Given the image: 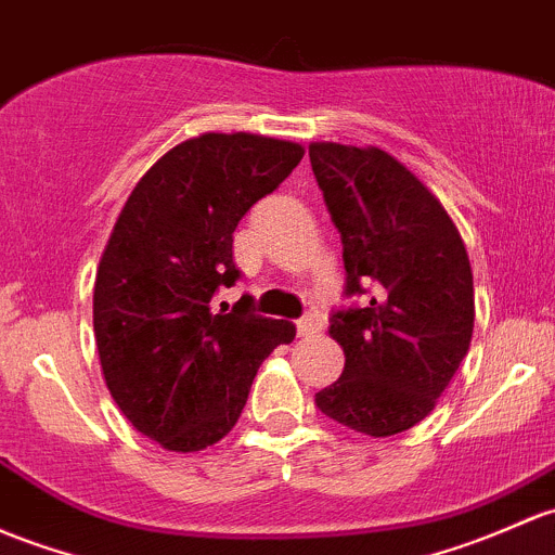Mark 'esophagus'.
<instances>
[{"mask_svg": "<svg viewBox=\"0 0 555 555\" xmlns=\"http://www.w3.org/2000/svg\"><path fill=\"white\" fill-rule=\"evenodd\" d=\"M295 326H297V335H300V337H311L313 332L322 330V319H319L317 311H308L306 317L297 319Z\"/></svg>", "mask_w": 555, "mask_h": 555, "instance_id": "34e87169", "label": "esophagus"}]
</instances>
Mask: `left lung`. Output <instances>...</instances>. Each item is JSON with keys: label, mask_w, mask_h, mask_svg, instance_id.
Wrapping results in <instances>:
<instances>
[{"label": "left lung", "mask_w": 555, "mask_h": 555, "mask_svg": "<svg viewBox=\"0 0 555 555\" xmlns=\"http://www.w3.org/2000/svg\"><path fill=\"white\" fill-rule=\"evenodd\" d=\"M308 156L340 231L351 300L330 313L346 366L317 406L359 434H401L434 410L468 353V253L441 202L385 151L313 143Z\"/></svg>", "instance_id": "left-lung-1"}]
</instances>
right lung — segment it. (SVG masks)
I'll return each instance as SVG.
<instances>
[{
  "mask_svg": "<svg viewBox=\"0 0 555 555\" xmlns=\"http://www.w3.org/2000/svg\"><path fill=\"white\" fill-rule=\"evenodd\" d=\"M302 149L262 135L185 140L132 189L95 276L92 326L106 385L143 436L199 452L236 425L268 353L293 322L253 311V297L215 311L233 287V231L273 194Z\"/></svg>",
  "mask_w": 555,
  "mask_h": 555,
  "instance_id": "add662e5",
  "label": "right lung"
}]
</instances>
